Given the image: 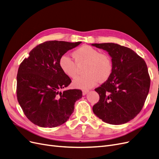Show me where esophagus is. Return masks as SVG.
<instances>
[{
	"label": "esophagus",
	"instance_id": "34e87169",
	"mask_svg": "<svg viewBox=\"0 0 159 159\" xmlns=\"http://www.w3.org/2000/svg\"><path fill=\"white\" fill-rule=\"evenodd\" d=\"M88 90H83L82 91V94H83V95H86V94H87L88 93Z\"/></svg>",
	"mask_w": 159,
	"mask_h": 159
}]
</instances>
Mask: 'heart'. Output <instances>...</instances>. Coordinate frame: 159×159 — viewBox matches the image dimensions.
Returning <instances> with one entry per match:
<instances>
[{
    "mask_svg": "<svg viewBox=\"0 0 159 159\" xmlns=\"http://www.w3.org/2000/svg\"><path fill=\"white\" fill-rule=\"evenodd\" d=\"M75 61L68 56H62L59 61L61 71L67 76L74 78L78 75V66L85 64V74L78 77L73 81L74 87L88 89L95 86L98 81H105L112 74L113 62L105 53L99 52L94 48L84 45L72 53Z\"/></svg>",
    "mask_w": 159,
    "mask_h": 159,
    "instance_id": "heart-1",
    "label": "heart"
}]
</instances>
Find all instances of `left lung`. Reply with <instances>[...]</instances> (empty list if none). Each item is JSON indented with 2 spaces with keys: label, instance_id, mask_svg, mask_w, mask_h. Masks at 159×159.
Instances as JSON below:
<instances>
[{
  "label": "left lung",
  "instance_id": "8db88e82",
  "mask_svg": "<svg viewBox=\"0 0 159 159\" xmlns=\"http://www.w3.org/2000/svg\"><path fill=\"white\" fill-rule=\"evenodd\" d=\"M111 57L112 74L95 90L99 95L93 111L103 121L124 124L140 113L150 88L147 66L141 56L127 47L114 43L92 44Z\"/></svg>",
  "mask_w": 159,
  "mask_h": 159
}]
</instances>
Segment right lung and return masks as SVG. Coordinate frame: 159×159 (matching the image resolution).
<instances>
[{
  "instance_id": "obj_1",
  "label": "right lung",
  "mask_w": 159,
  "mask_h": 159,
  "mask_svg": "<svg viewBox=\"0 0 159 159\" xmlns=\"http://www.w3.org/2000/svg\"><path fill=\"white\" fill-rule=\"evenodd\" d=\"M81 42L46 41L30 52L17 74L18 102L26 117L41 127L60 126L74 112V104L82 97L80 89L60 91L71 82L61 71L60 57Z\"/></svg>"
}]
</instances>
